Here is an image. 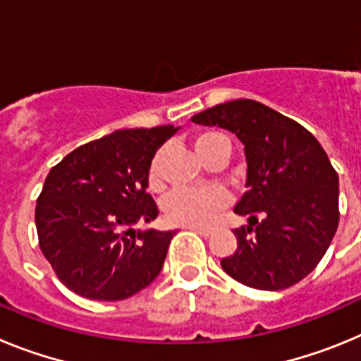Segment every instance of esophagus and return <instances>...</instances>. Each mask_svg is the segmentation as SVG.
<instances>
[{
  "label": "esophagus",
  "mask_w": 361,
  "mask_h": 361,
  "mask_svg": "<svg viewBox=\"0 0 361 361\" xmlns=\"http://www.w3.org/2000/svg\"><path fill=\"white\" fill-rule=\"evenodd\" d=\"M188 229H191V231L199 233V235H202V237H209V235H212V229H208V228H199V226H190V228H188Z\"/></svg>",
  "instance_id": "34e87169"
}]
</instances>
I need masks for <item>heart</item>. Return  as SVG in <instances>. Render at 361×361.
Wrapping results in <instances>:
<instances>
[{
    "label": "heart",
    "instance_id": "obj_1",
    "mask_svg": "<svg viewBox=\"0 0 361 361\" xmlns=\"http://www.w3.org/2000/svg\"><path fill=\"white\" fill-rule=\"evenodd\" d=\"M229 146V139L222 132L208 130L200 132L193 139L197 153L206 155L215 146ZM162 184V152L152 159L148 170V186L159 190ZM226 206V195L216 188L206 190H175L164 199L162 209L166 219L183 226H208L212 224L219 212Z\"/></svg>",
    "mask_w": 361,
    "mask_h": 361
}]
</instances>
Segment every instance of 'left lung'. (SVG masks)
<instances>
[{"mask_svg":"<svg viewBox=\"0 0 361 361\" xmlns=\"http://www.w3.org/2000/svg\"><path fill=\"white\" fill-rule=\"evenodd\" d=\"M220 126L244 145L247 178L235 213L237 250L220 260L237 282L264 291L288 289L311 273L340 220L338 173L311 132L273 108L237 99L191 117Z\"/></svg>","mask_w":361,"mask_h":361,"instance_id":"8db88e82","label":"left lung"}]
</instances>
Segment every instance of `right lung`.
<instances>
[{
  "label": "right lung",
  "instance_id": "obj_1",
  "mask_svg": "<svg viewBox=\"0 0 361 361\" xmlns=\"http://www.w3.org/2000/svg\"><path fill=\"white\" fill-rule=\"evenodd\" d=\"M177 130H117L70 152L47 175L36 206L37 238L70 291L116 302L157 279L175 231L133 226L159 215L146 193L148 170Z\"/></svg>",
  "mask_w": 361,
  "mask_h": 361
}]
</instances>
